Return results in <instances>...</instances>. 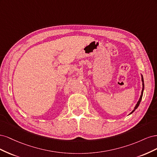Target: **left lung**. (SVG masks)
<instances>
[{
	"instance_id": "1",
	"label": "left lung",
	"mask_w": 157,
	"mask_h": 157,
	"mask_svg": "<svg viewBox=\"0 0 157 157\" xmlns=\"http://www.w3.org/2000/svg\"><path fill=\"white\" fill-rule=\"evenodd\" d=\"M141 80H142V82H143V88H142V91H141V96H140V99H139V101H137V104H136V107H135V108H134V110H133L132 112H131V113L130 114H132L133 112H134L136 109L138 107V106H139V105H140V102H141V99H142V96H143V92H144V78H143V76L141 75Z\"/></svg>"
}]
</instances>
